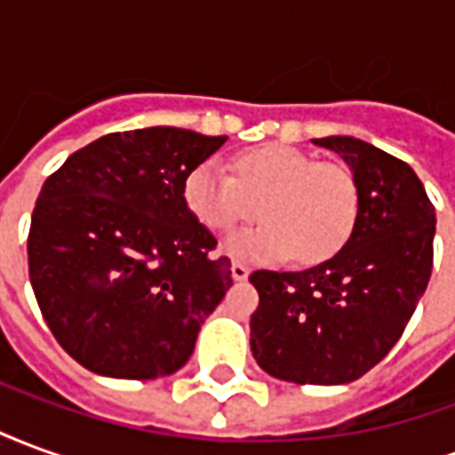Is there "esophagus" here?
Masks as SVG:
<instances>
[{
	"label": "esophagus",
	"instance_id": "esophagus-1",
	"mask_svg": "<svg viewBox=\"0 0 455 455\" xmlns=\"http://www.w3.org/2000/svg\"><path fill=\"white\" fill-rule=\"evenodd\" d=\"M248 273H251V270H248V266H243V263H238V260L231 263V275H234V280H246Z\"/></svg>",
	"mask_w": 455,
	"mask_h": 455
}]
</instances>
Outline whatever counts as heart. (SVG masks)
Returning a JSON list of instances; mask_svg holds the SVG:
<instances>
[{"label":"heart","instance_id":"b5f03b06","mask_svg":"<svg viewBox=\"0 0 455 455\" xmlns=\"http://www.w3.org/2000/svg\"><path fill=\"white\" fill-rule=\"evenodd\" d=\"M185 202L202 227L228 231L260 217L267 224L227 241L243 260L322 263L351 238L358 219V185L348 168L319 163L302 150L267 143L243 150L231 175L217 158L199 163L185 178Z\"/></svg>","mask_w":455,"mask_h":455}]
</instances>
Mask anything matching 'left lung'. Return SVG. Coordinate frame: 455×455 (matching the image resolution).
I'll use <instances>...</instances> for the list:
<instances>
[{"instance_id": "8db88e82", "label": "left lung", "mask_w": 455, "mask_h": 455, "mask_svg": "<svg viewBox=\"0 0 455 455\" xmlns=\"http://www.w3.org/2000/svg\"><path fill=\"white\" fill-rule=\"evenodd\" d=\"M339 153L358 185L346 246L299 273L256 270L251 351L273 378L299 385L358 380L410 324L434 266L436 212L404 160L353 136L312 139Z\"/></svg>"}]
</instances>
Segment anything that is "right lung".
<instances>
[{"instance_id":"1","label":"right lung","mask_w":455,"mask_h":455,"mask_svg":"<svg viewBox=\"0 0 455 455\" xmlns=\"http://www.w3.org/2000/svg\"><path fill=\"white\" fill-rule=\"evenodd\" d=\"M224 140L172 126L116 131L44 182L28 277L55 341L87 371L150 380L195 351L234 280L188 209L185 178Z\"/></svg>"}]
</instances>
